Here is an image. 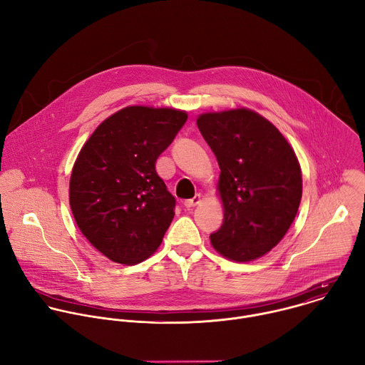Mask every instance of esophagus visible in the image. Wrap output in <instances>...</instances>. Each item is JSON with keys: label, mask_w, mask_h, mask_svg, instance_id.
Returning a JSON list of instances; mask_svg holds the SVG:
<instances>
[{"label": "esophagus", "mask_w": 365, "mask_h": 365, "mask_svg": "<svg viewBox=\"0 0 365 365\" xmlns=\"http://www.w3.org/2000/svg\"><path fill=\"white\" fill-rule=\"evenodd\" d=\"M200 200H202L200 195H199V193H196V195H195L192 199H187V200H185V206H186V207H193V206L199 205V203H200Z\"/></svg>", "instance_id": "34e87169"}]
</instances>
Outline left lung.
Instances as JSON below:
<instances>
[{
    "label": "left lung",
    "instance_id": "obj_1",
    "mask_svg": "<svg viewBox=\"0 0 365 365\" xmlns=\"http://www.w3.org/2000/svg\"><path fill=\"white\" fill-rule=\"evenodd\" d=\"M196 124L221 169L224 222L211 244L232 262H252L274 248L296 218L302 199L296 153L273 123L244 107L203 113Z\"/></svg>",
    "mask_w": 365,
    "mask_h": 365
}]
</instances>
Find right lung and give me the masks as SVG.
I'll return each mask as SVG.
<instances>
[{"label": "right lung", "instance_id": "add662e5", "mask_svg": "<svg viewBox=\"0 0 365 365\" xmlns=\"http://www.w3.org/2000/svg\"><path fill=\"white\" fill-rule=\"evenodd\" d=\"M186 111L125 107L103 120L75 160L69 203L83 237L111 262H144L163 241L176 205L155 160L186 123Z\"/></svg>", "mask_w": 365, "mask_h": 365}]
</instances>
